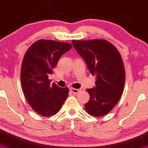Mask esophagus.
Instances as JSON below:
<instances>
[{
    "label": "esophagus",
    "mask_w": 148,
    "mask_h": 148,
    "mask_svg": "<svg viewBox=\"0 0 148 148\" xmlns=\"http://www.w3.org/2000/svg\"><path fill=\"white\" fill-rule=\"evenodd\" d=\"M70 92L71 93V94H77L79 92V91L80 90L79 89H77V88H70L69 89Z\"/></svg>",
    "instance_id": "esophagus-1"
}]
</instances>
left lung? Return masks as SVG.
Masks as SVG:
<instances>
[{
    "label": "left lung",
    "instance_id": "obj_1",
    "mask_svg": "<svg viewBox=\"0 0 148 148\" xmlns=\"http://www.w3.org/2000/svg\"><path fill=\"white\" fill-rule=\"evenodd\" d=\"M72 45L96 77V87L86 89L90 99L85 104L88 113L100 117L108 114L123 94L125 67L121 54L107 40H72Z\"/></svg>",
    "mask_w": 148,
    "mask_h": 148
}]
</instances>
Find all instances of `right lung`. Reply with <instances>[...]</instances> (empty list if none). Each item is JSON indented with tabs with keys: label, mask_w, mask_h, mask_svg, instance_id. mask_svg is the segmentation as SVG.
<instances>
[{
	"label": "right lung",
	"mask_w": 148,
	"mask_h": 148,
	"mask_svg": "<svg viewBox=\"0 0 148 148\" xmlns=\"http://www.w3.org/2000/svg\"><path fill=\"white\" fill-rule=\"evenodd\" d=\"M71 48L67 42L40 40L32 45L25 52L21 66L23 91L32 109L43 116L59 112L69 94L67 87L50 85L48 79L60 57Z\"/></svg>",
	"instance_id": "add662e5"
}]
</instances>
